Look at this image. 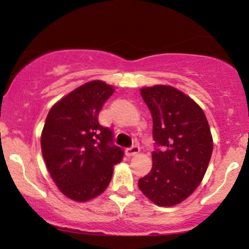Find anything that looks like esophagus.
Segmentation results:
<instances>
[{"label":"esophagus","instance_id":"obj_1","mask_svg":"<svg viewBox=\"0 0 249 249\" xmlns=\"http://www.w3.org/2000/svg\"><path fill=\"white\" fill-rule=\"evenodd\" d=\"M139 151H141V147H139L138 145H132V146L127 147L126 150H125V153H126L127 157H132L136 156L137 153H139Z\"/></svg>","mask_w":249,"mask_h":249}]
</instances>
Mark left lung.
<instances>
[{
  "instance_id": "8db88e82",
  "label": "left lung",
  "mask_w": 249,
  "mask_h": 249,
  "mask_svg": "<svg viewBox=\"0 0 249 249\" xmlns=\"http://www.w3.org/2000/svg\"><path fill=\"white\" fill-rule=\"evenodd\" d=\"M153 119L152 170L138 187L158 206H174L199 186L213 151L210 125L193 99L168 85L142 88Z\"/></svg>"
}]
</instances>
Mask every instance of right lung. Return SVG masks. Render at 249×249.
<instances>
[{"label":"right lung","instance_id":"right-lung-1","mask_svg":"<svg viewBox=\"0 0 249 249\" xmlns=\"http://www.w3.org/2000/svg\"><path fill=\"white\" fill-rule=\"evenodd\" d=\"M115 89L102 81L85 83L56 103L41 137L42 154L59 191L76 201L99 196L124 157L113 131L102 126L98 113Z\"/></svg>","mask_w":249,"mask_h":249}]
</instances>
